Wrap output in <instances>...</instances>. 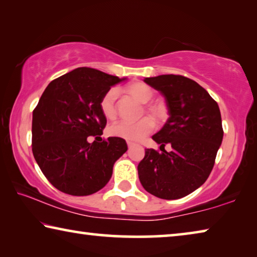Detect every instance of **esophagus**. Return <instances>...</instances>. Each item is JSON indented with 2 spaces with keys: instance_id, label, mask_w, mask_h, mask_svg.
Listing matches in <instances>:
<instances>
[{
  "instance_id": "esophagus-1",
  "label": "esophagus",
  "mask_w": 257,
  "mask_h": 257,
  "mask_svg": "<svg viewBox=\"0 0 257 257\" xmlns=\"http://www.w3.org/2000/svg\"><path fill=\"white\" fill-rule=\"evenodd\" d=\"M127 144H128V147H129V149H132L133 146H135V144H134V143H132V142H128Z\"/></svg>"
}]
</instances>
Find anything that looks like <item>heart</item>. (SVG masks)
Listing matches in <instances>:
<instances>
[{"mask_svg": "<svg viewBox=\"0 0 257 257\" xmlns=\"http://www.w3.org/2000/svg\"><path fill=\"white\" fill-rule=\"evenodd\" d=\"M130 97H133L139 103L145 104L144 110L146 113L156 120L162 119L164 116V108L159 104H146L152 101L154 97V90L147 86L144 82H132L122 88ZM116 97L118 93L115 89H110L103 95V97L99 102V108H101L102 114L107 120H113L116 118L118 114V108H116ZM154 128V123L150 118H143L137 122H127V121H120L115 122L108 127V134L111 136L123 138L128 142H139L143 138L146 137Z\"/></svg>", "mask_w": 257, "mask_h": 257, "instance_id": "heart-1", "label": "heart"}]
</instances>
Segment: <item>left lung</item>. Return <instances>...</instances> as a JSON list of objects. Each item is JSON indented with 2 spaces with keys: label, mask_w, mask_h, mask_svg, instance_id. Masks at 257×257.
Masks as SVG:
<instances>
[{
  "label": "left lung",
  "mask_w": 257,
  "mask_h": 257,
  "mask_svg": "<svg viewBox=\"0 0 257 257\" xmlns=\"http://www.w3.org/2000/svg\"><path fill=\"white\" fill-rule=\"evenodd\" d=\"M147 85L163 95L169 119L152 136L158 152L145 150L138 177L146 191L162 199L185 197L210 176L223 129L217 103L196 81L179 75L145 78ZM172 145L171 152L164 146Z\"/></svg>",
  "instance_id": "8db88e82"
}]
</instances>
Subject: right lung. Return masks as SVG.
<instances>
[{"mask_svg":"<svg viewBox=\"0 0 257 257\" xmlns=\"http://www.w3.org/2000/svg\"><path fill=\"white\" fill-rule=\"evenodd\" d=\"M124 79L96 69L77 68L52 80L42 94L33 112V154L56 189L87 196L111 179L113 165L127 152V143L108 137L89 143L88 138L103 134L106 118L99 102Z\"/></svg>","mask_w":257,"mask_h":257,"instance_id":"1","label":"right lung"}]
</instances>
